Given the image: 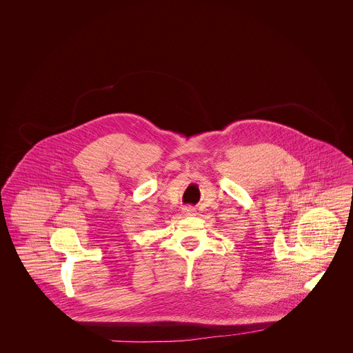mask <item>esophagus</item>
I'll use <instances>...</instances> for the list:
<instances>
[{
  "label": "esophagus",
  "instance_id": "esophagus-1",
  "mask_svg": "<svg viewBox=\"0 0 353 353\" xmlns=\"http://www.w3.org/2000/svg\"><path fill=\"white\" fill-rule=\"evenodd\" d=\"M183 214L185 217H192V216H196V210L192 206H185L183 209Z\"/></svg>",
  "mask_w": 353,
  "mask_h": 353
}]
</instances>
